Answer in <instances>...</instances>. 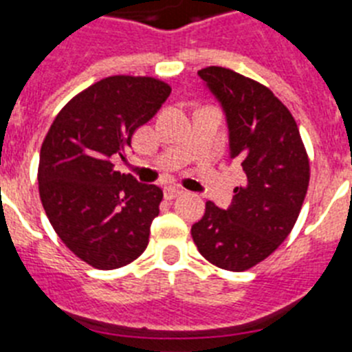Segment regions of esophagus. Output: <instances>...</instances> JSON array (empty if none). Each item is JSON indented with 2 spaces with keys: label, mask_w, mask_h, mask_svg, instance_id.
Here are the masks:
<instances>
[{
  "label": "esophagus",
  "mask_w": 352,
  "mask_h": 352,
  "mask_svg": "<svg viewBox=\"0 0 352 352\" xmlns=\"http://www.w3.org/2000/svg\"><path fill=\"white\" fill-rule=\"evenodd\" d=\"M182 194L183 190L182 188H178V186H166V188H164V195H166V199H176Z\"/></svg>",
  "instance_id": "esophagus-1"
}]
</instances>
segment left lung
I'll return each mask as SVG.
<instances>
[{"mask_svg":"<svg viewBox=\"0 0 352 352\" xmlns=\"http://www.w3.org/2000/svg\"><path fill=\"white\" fill-rule=\"evenodd\" d=\"M197 76L222 107L229 158L247 179L226 210L208 201L192 238L211 264L245 272L273 254L296 223L309 188V157L292 114L266 86L222 67Z\"/></svg>","mask_w":352,"mask_h":352,"instance_id":"8db88e82","label":"left lung"}]
</instances>
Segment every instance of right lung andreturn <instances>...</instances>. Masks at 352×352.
Wrapping results in <instances>:
<instances>
[{
  "mask_svg": "<svg viewBox=\"0 0 352 352\" xmlns=\"http://www.w3.org/2000/svg\"><path fill=\"white\" fill-rule=\"evenodd\" d=\"M169 95V86L153 77H107L74 96L43 139V210L61 241L93 268H121L148 247L164 194L121 174L114 162L126 160L133 132Z\"/></svg>",
  "mask_w": 352,
  "mask_h": 352,
  "instance_id": "add662e5",
  "label": "right lung"
}]
</instances>
